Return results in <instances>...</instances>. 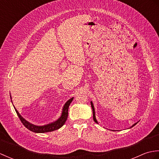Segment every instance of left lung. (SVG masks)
Here are the masks:
<instances>
[{
    "mask_svg": "<svg viewBox=\"0 0 159 159\" xmlns=\"http://www.w3.org/2000/svg\"><path fill=\"white\" fill-rule=\"evenodd\" d=\"M91 105H92V111H93V121H95L96 123H98V121H97V120H96V116H95V109H94V107H93V103H92V102H91ZM137 124V123H135V124H134L133 126H132L131 127H133L134 125H136ZM114 131V130H113Z\"/></svg>",
    "mask_w": 159,
    "mask_h": 159,
    "instance_id": "8db88e82",
    "label": "left lung"
}]
</instances>
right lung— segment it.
Returning <instances> with one entry per match:
<instances>
[{
	"label": "right lung",
	"instance_id": "add662e5",
	"mask_svg": "<svg viewBox=\"0 0 159 159\" xmlns=\"http://www.w3.org/2000/svg\"><path fill=\"white\" fill-rule=\"evenodd\" d=\"M73 99L74 98H70L69 100H67L66 102V104H64L62 109L61 116V117L58 120L55 121H54L52 123L44 125V126H36V125L31 124L30 122H29L28 121H26L25 119H24V118L20 116V114L18 113V111L16 109L15 107L14 109L16 110L17 115H18V116L20 118V121H22V123L23 124L24 126L27 128V129L37 133H48V132H52V131L59 129V128L62 127L63 126V124L66 123V121L67 119V117H68V108L70 103L72 102V101L73 100Z\"/></svg>",
	"mask_w": 159,
	"mask_h": 159
}]
</instances>
